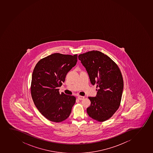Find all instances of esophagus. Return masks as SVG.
Listing matches in <instances>:
<instances>
[{
	"label": "esophagus",
	"instance_id": "34e87169",
	"mask_svg": "<svg viewBox=\"0 0 153 153\" xmlns=\"http://www.w3.org/2000/svg\"><path fill=\"white\" fill-rule=\"evenodd\" d=\"M84 99V97H83V96H80V95H79V96L78 97V99L79 100H82Z\"/></svg>",
	"mask_w": 153,
	"mask_h": 153
}]
</instances>
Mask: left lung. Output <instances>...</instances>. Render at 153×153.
Wrapping results in <instances>:
<instances>
[{
  "mask_svg": "<svg viewBox=\"0 0 153 153\" xmlns=\"http://www.w3.org/2000/svg\"><path fill=\"white\" fill-rule=\"evenodd\" d=\"M78 59L85 68L91 83L99 88L96 97H88L91 104L87 114L97 121H105L120 107L123 89L120 69L109 56L97 51L79 54Z\"/></svg>",
  "mask_w": 153,
  "mask_h": 153,
  "instance_id": "left-lung-1",
  "label": "left lung"
}]
</instances>
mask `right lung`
Returning a JSON list of instances; mask_svg holds the SVG:
<instances>
[{
	"label": "right lung",
	"instance_id": "add662e5",
	"mask_svg": "<svg viewBox=\"0 0 153 153\" xmlns=\"http://www.w3.org/2000/svg\"><path fill=\"white\" fill-rule=\"evenodd\" d=\"M77 62V54L55 53L40 59L35 67L30 87L32 98L40 113L51 121H63L71 114L76 97L59 94L58 87Z\"/></svg>",
	"mask_w": 153,
	"mask_h": 153
}]
</instances>
